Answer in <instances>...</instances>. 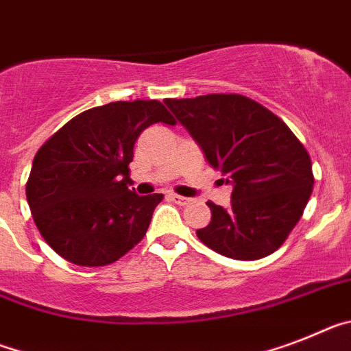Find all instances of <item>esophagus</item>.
I'll list each match as a JSON object with an SVG mask.
<instances>
[{"label": "esophagus", "instance_id": "34e87169", "mask_svg": "<svg viewBox=\"0 0 351 351\" xmlns=\"http://www.w3.org/2000/svg\"><path fill=\"white\" fill-rule=\"evenodd\" d=\"M169 199L175 201L176 205H187V203H191V199H189V197L178 196V194H169Z\"/></svg>", "mask_w": 351, "mask_h": 351}]
</instances>
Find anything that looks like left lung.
Listing matches in <instances>:
<instances>
[{"label":"left lung","mask_w":351,"mask_h":351,"mask_svg":"<svg viewBox=\"0 0 351 351\" xmlns=\"http://www.w3.org/2000/svg\"><path fill=\"white\" fill-rule=\"evenodd\" d=\"M164 104L210 166L233 185L228 208L206 203L212 221L196 231L197 239L233 260H260L277 251L313 193V166L302 143L281 118L247 97L212 93Z\"/></svg>","instance_id":"1"}]
</instances>
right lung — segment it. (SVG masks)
Masks as SVG:
<instances>
[{
	"label": "right lung",
	"instance_id": "add662e5",
	"mask_svg": "<svg viewBox=\"0 0 351 351\" xmlns=\"http://www.w3.org/2000/svg\"><path fill=\"white\" fill-rule=\"evenodd\" d=\"M175 120L158 100L88 109L53 134L33 158L26 197L45 242L81 267L114 263L138 245L162 194L130 191L139 134Z\"/></svg>",
	"mask_w": 351,
	"mask_h": 351
}]
</instances>
